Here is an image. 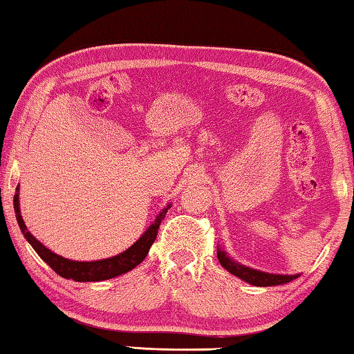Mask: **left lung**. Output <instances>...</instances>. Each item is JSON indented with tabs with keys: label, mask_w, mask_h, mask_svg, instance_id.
Returning a JSON list of instances; mask_svg holds the SVG:
<instances>
[{
	"label": "left lung",
	"mask_w": 354,
	"mask_h": 354,
	"mask_svg": "<svg viewBox=\"0 0 354 354\" xmlns=\"http://www.w3.org/2000/svg\"><path fill=\"white\" fill-rule=\"evenodd\" d=\"M217 258L221 261V265L227 269L228 272H232L233 276L239 277L244 282L250 285H255V287H274V285H282L288 283L296 277H299V274L296 276H282V274H268L263 271H258V269H252L244 265H239V263L233 261L232 258L227 255V252L222 249H217Z\"/></svg>",
	"instance_id": "left-lung-1"
}]
</instances>
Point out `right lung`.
Returning <instances> with one entry per match:
<instances>
[{"label": "right lung", "mask_w": 354, "mask_h": 354, "mask_svg": "<svg viewBox=\"0 0 354 354\" xmlns=\"http://www.w3.org/2000/svg\"><path fill=\"white\" fill-rule=\"evenodd\" d=\"M168 207H171V205H167V207H164V209L159 212V216L156 217L154 223H151L149 228L140 236L137 243H133V245H131L127 250L121 252L120 255L104 258V260L97 261H74L69 260V258L53 254L52 250L47 249L42 243H39V241L28 232L24 217L20 214L19 187H17V194L14 195L15 217L25 239L32 245V249L37 252V255L41 257L56 274H59V276L64 279L75 280V282H99V280L113 279L121 276V274L129 272L131 269L140 265V263L145 260V257L148 255L149 248L156 241L157 230H159L162 218L165 217Z\"/></svg>", "instance_id": "obj_1"}]
</instances>
